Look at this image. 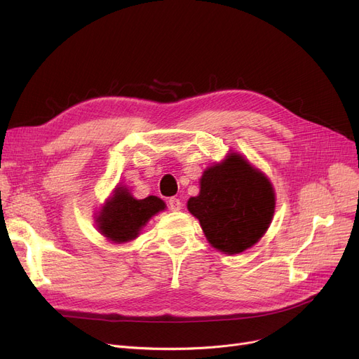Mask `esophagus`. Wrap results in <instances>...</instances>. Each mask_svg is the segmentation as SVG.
<instances>
[{
	"label": "esophagus",
	"mask_w": 359,
	"mask_h": 359,
	"mask_svg": "<svg viewBox=\"0 0 359 359\" xmlns=\"http://www.w3.org/2000/svg\"><path fill=\"white\" fill-rule=\"evenodd\" d=\"M168 208L172 211H180L182 210V202L177 198H170L168 199Z\"/></svg>",
	"instance_id": "obj_1"
}]
</instances>
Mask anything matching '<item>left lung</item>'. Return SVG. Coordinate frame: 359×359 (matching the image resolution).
I'll return each instance as SVG.
<instances>
[{"label":"left lung","mask_w":359,"mask_h":359,"mask_svg":"<svg viewBox=\"0 0 359 359\" xmlns=\"http://www.w3.org/2000/svg\"><path fill=\"white\" fill-rule=\"evenodd\" d=\"M189 210L212 246L236 255L252 248L266 233L275 194L269 180L238 154L210 167L201 192L187 201Z\"/></svg>","instance_id":"1"}]
</instances>
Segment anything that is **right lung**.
<instances>
[{"mask_svg": "<svg viewBox=\"0 0 359 359\" xmlns=\"http://www.w3.org/2000/svg\"><path fill=\"white\" fill-rule=\"evenodd\" d=\"M164 208V202L157 196L135 199L123 187H118L97 218L99 230L109 240L123 243L135 238L147 221Z\"/></svg>", "mask_w": 359, "mask_h": 359, "instance_id": "right-lung-1", "label": "right lung"}]
</instances>
